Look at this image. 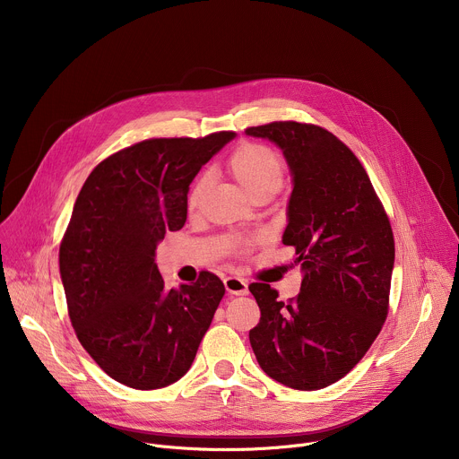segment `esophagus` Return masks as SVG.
<instances>
[{
	"instance_id": "esophagus-1",
	"label": "esophagus",
	"mask_w": 459,
	"mask_h": 459,
	"mask_svg": "<svg viewBox=\"0 0 459 459\" xmlns=\"http://www.w3.org/2000/svg\"><path fill=\"white\" fill-rule=\"evenodd\" d=\"M225 289L229 294H234V296H245L248 294V285L245 280L241 278H236V276H229L225 278Z\"/></svg>"
}]
</instances>
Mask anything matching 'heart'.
I'll return each instance as SVG.
<instances>
[{"label": "heart", "mask_w": 459, "mask_h": 459, "mask_svg": "<svg viewBox=\"0 0 459 459\" xmlns=\"http://www.w3.org/2000/svg\"><path fill=\"white\" fill-rule=\"evenodd\" d=\"M229 170L230 174L243 185V188L255 198L261 194L274 195L285 178V163L283 160L269 147L261 143H243L239 145L232 156L229 158ZM211 174L204 172L192 183L188 195H186V207L188 211H195L200 207L204 195L211 185ZM252 247V241H239L238 248L247 252Z\"/></svg>", "instance_id": "1"}]
</instances>
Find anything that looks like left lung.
Here are the masks:
<instances>
[{
  "label": "left lung",
  "instance_id": "1",
  "mask_svg": "<svg viewBox=\"0 0 459 459\" xmlns=\"http://www.w3.org/2000/svg\"><path fill=\"white\" fill-rule=\"evenodd\" d=\"M245 133L281 147L294 176L283 243L296 248L303 281L287 303L269 283L248 290L261 310L248 333L273 379L317 390L347 376L388 314L394 234L356 154L329 130L273 121Z\"/></svg>",
  "mask_w": 459,
  "mask_h": 459
}]
</instances>
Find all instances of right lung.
Here are the masks:
<instances>
[{
  "label": "right lung",
  "instance_id": "1",
  "mask_svg": "<svg viewBox=\"0 0 459 459\" xmlns=\"http://www.w3.org/2000/svg\"><path fill=\"white\" fill-rule=\"evenodd\" d=\"M232 138L143 140L98 163L80 190L59 245L69 317L91 358L126 386L185 376L225 294L209 271L169 290L154 255L185 225L190 181Z\"/></svg>",
  "mask_w": 459,
  "mask_h": 459
}]
</instances>
